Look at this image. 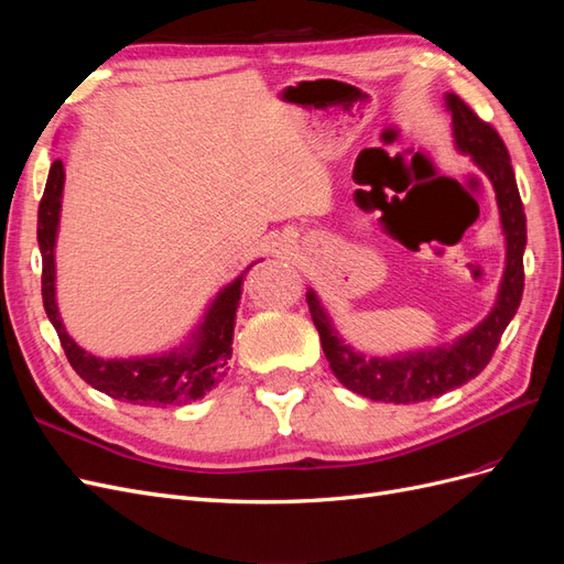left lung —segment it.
Listing matches in <instances>:
<instances>
[{"mask_svg": "<svg viewBox=\"0 0 564 564\" xmlns=\"http://www.w3.org/2000/svg\"><path fill=\"white\" fill-rule=\"evenodd\" d=\"M445 100L447 110L452 112L456 148L473 158L497 193L501 228L506 235L503 280L491 313L473 332L447 346L395 357H367L346 346L334 329L329 315L324 313L317 294L308 289L305 301H308L313 322L319 332V344L334 377L357 395L377 402H423L468 383L489 365L508 322L520 308L524 289L522 253L527 245V218L508 150L497 129L482 122L456 94H447Z\"/></svg>", "mask_w": 564, "mask_h": 564, "instance_id": "1", "label": "left lung"}]
</instances>
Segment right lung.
<instances>
[{
	"mask_svg": "<svg viewBox=\"0 0 564 564\" xmlns=\"http://www.w3.org/2000/svg\"><path fill=\"white\" fill-rule=\"evenodd\" d=\"M65 169L56 160L48 169V178L37 214V242L42 251V299L46 317L54 324L61 338L67 362L79 377L106 392L115 400H124L141 406H166L199 400L216 383L224 381L228 360L232 355L235 313L242 296L245 272L218 292L204 313L199 327L193 332L185 346L150 357H129V360H104L79 348L67 336L56 305V232L61 220Z\"/></svg>",
	"mask_w": 564,
	"mask_h": 564,
	"instance_id": "1",
	"label": "right lung"
}]
</instances>
